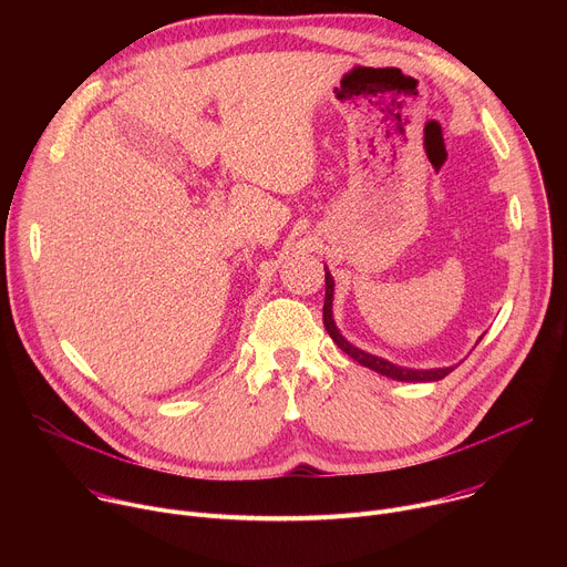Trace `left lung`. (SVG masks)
<instances>
[{"instance_id": "left-lung-1", "label": "left lung", "mask_w": 567, "mask_h": 567, "mask_svg": "<svg viewBox=\"0 0 567 567\" xmlns=\"http://www.w3.org/2000/svg\"><path fill=\"white\" fill-rule=\"evenodd\" d=\"M332 296H334V280H332V274L326 269V305H322V326H326L328 334L332 337V341L346 352L350 354L354 361H359L361 365L379 372V374H385L390 379H396V381H440L444 379L449 372H453V368H435V370H409V368H399V365H392L390 361L385 359H379V357H372L359 348H354L352 343H348L337 326H334V318H332Z\"/></svg>"}]
</instances>
